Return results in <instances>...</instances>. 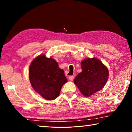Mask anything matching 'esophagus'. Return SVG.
I'll return each mask as SVG.
<instances>
[{
    "mask_svg": "<svg viewBox=\"0 0 132 132\" xmlns=\"http://www.w3.org/2000/svg\"><path fill=\"white\" fill-rule=\"evenodd\" d=\"M69 80H70L71 81L73 80L74 79V77L73 76V75H71V76H70L69 77Z\"/></svg>",
    "mask_w": 132,
    "mask_h": 132,
    "instance_id": "esophagus-1",
    "label": "esophagus"
}]
</instances>
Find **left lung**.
<instances>
[{
  "label": "left lung",
  "instance_id": "8db88e82",
  "mask_svg": "<svg viewBox=\"0 0 132 132\" xmlns=\"http://www.w3.org/2000/svg\"><path fill=\"white\" fill-rule=\"evenodd\" d=\"M82 71L75 78L74 82L83 95L89 97L102 89L107 82V68L97 58H86L81 62Z\"/></svg>",
  "mask_w": 132,
  "mask_h": 132
}]
</instances>
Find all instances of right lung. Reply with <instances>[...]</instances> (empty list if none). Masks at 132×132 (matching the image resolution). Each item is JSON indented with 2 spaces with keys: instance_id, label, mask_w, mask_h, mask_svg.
Listing matches in <instances>:
<instances>
[{
  "instance_id": "right-lung-1",
  "label": "right lung",
  "mask_w": 132,
  "mask_h": 132,
  "mask_svg": "<svg viewBox=\"0 0 132 132\" xmlns=\"http://www.w3.org/2000/svg\"><path fill=\"white\" fill-rule=\"evenodd\" d=\"M29 78L35 91L48 100L56 99L62 87L68 82L64 71L59 68L57 62L44 54L32 61L29 69Z\"/></svg>"
}]
</instances>
